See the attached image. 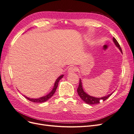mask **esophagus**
I'll use <instances>...</instances> for the list:
<instances>
[{"mask_svg": "<svg viewBox=\"0 0 134 134\" xmlns=\"http://www.w3.org/2000/svg\"><path fill=\"white\" fill-rule=\"evenodd\" d=\"M76 70H77V69L76 67H75L74 66H72L68 69V72H70V73H73V72H74L75 71H76Z\"/></svg>", "mask_w": 134, "mask_h": 134, "instance_id": "1", "label": "esophagus"}]
</instances>
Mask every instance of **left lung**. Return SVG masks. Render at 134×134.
Returning a JSON list of instances; mask_svg holds the SVG:
<instances>
[{"label":"left lung","instance_id":"1","mask_svg":"<svg viewBox=\"0 0 134 134\" xmlns=\"http://www.w3.org/2000/svg\"><path fill=\"white\" fill-rule=\"evenodd\" d=\"M113 42H114L115 45L119 48L120 50L121 51V52L122 53V49H121V48L120 46L119 42H117L116 39L115 37L113 38ZM77 92H78V95L79 96V97H80L81 99H82L83 101H84L85 102H86L87 104H98V103H99V101L101 100L104 101L105 100H106L107 98H108L109 97L112 95V93H113L112 92V93H111L110 94H108L107 96L101 97V98H96V97L91 96L90 95H88V94H87V93L83 91V87H82V81H81L80 79L79 80V87H78V89H77Z\"/></svg>","mask_w":134,"mask_h":134}]
</instances>
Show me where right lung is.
Masks as SVG:
<instances>
[{
  "label": "right lung",
  "instance_id": "obj_1",
  "mask_svg": "<svg viewBox=\"0 0 134 134\" xmlns=\"http://www.w3.org/2000/svg\"><path fill=\"white\" fill-rule=\"evenodd\" d=\"M64 75H60L59 78L56 79V82L55 83V84H54V87L53 88V89H52V91L49 93V94H48L47 95L44 96V97H40V98H36V99H34V98H28V97H26L25 96V97L26 98H27L28 100H29L30 101H31V102H36V103H42V102H45V101L47 100L48 99H50L51 97L54 95V94L55 93L56 90V88H57L58 86V83H59V82L60 81V80L62 79Z\"/></svg>",
  "mask_w": 134,
  "mask_h": 134
}]
</instances>
